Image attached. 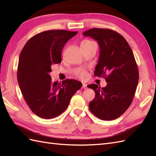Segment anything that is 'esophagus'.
Segmentation results:
<instances>
[{"label": "esophagus", "mask_w": 156, "mask_h": 156, "mask_svg": "<svg viewBox=\"0 0 156 156\" xmlns=\"http://www.w3.org/2000/svg\"><path fill=\"white\" fill-rule=\"evenodd\" d=\"M82 88H84V89H87V88H88L87 84H84V83L82 84Z\"/></svg>", "instance_id": "34e87169"}]
</instances>
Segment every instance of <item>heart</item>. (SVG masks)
Here are the masks:
<instances>
[{
  "mask_svg": "<svg viewBox=\"0 0 156 156\" xmlns=\"http://www.w3.org/2000/svg\"><path fill=\"white\" fill-rule=\"evenodd\" d=\"M92 42L91 41H89V40H84L82 41L81 44H88V43H90ZM76 74L77 75L78 77H80L81 78H85L86 76H87V73H86L85 71L84 70H80V71H78L76 73Z\"/></svg>",
  "mask_w": 156,
  "mask_h": 156,
  "instance_id": "heart-1",
  "label": "heart"
}]
</instances>
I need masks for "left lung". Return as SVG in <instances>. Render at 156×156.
I'll use <instances>...</instances> for the list:
<instances>
[{
    "label": "left lung",
    "instance_id": "1",
    "mask_svg": "<svg viewBox=\"0 0 156 156\" xmlns=\"http://www.w3.org/2000/svg\"><path fill=\"white\" fill-rule=\"evenodd\" d=\"M98 41L100 55L94 76L105 77L104 88L88 85L95 92L89 108L102 120H114L127 111L131 104L139 81V72L134 55L121 35L108 29L94 28L83 33Z\"/></svg>",
    "mask_w": 156,
    "mask_h": 156
}]
</instances>
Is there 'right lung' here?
<instances>
[{
	"mask_svg": "<svg viewBox=\"0 0 156 156\" xmlns=\"http://www.w3.org/2000/svg\"><path fill=\"white\" fill-rule=\"evenodd\" d=\"M77 31L49 30L34 35L20 54L17 80L25 100L38 117L52 119L62 114L72 96L82 87L80 82L66 79L53 82L51 66L62 62V51Z\"/></svg>",
	"mask_w": 156,
	"mask_h": 156,
	"instance_id": "right-lung-1",
	"label": "right lung"
}]
</instances>
